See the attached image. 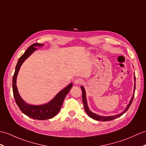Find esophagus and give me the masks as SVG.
Instances as JSON below:
<instances>
[{"label":"esophagus","instance_id":"1","mask_svg":"<svg viewBox=\"0 0 146 146\" xmlns=\"http://www.w3.org/2000/svg\"><path fill=\"white\" fill-rule=\"evenodd\" d=\"M82 80L79 78H75L74 80V83L75 84H80L82 83Z\"/></svg>","mask_w":146,"mask_h":146}]
</instances>
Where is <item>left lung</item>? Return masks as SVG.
Here are the masks:
<instances>
[{"label": "left lung", "mask_w": 146, "mask_h": 146, "mask_svg": "<svg viewBox=\"0 0 146 146\" xmlns=\"http://www.w3.org/2000/svg\"><path fill=\"white\" fill-rule=\"evenodd\" d=\"M134 75H135V74H134ZM134 81H135V76L134 77ZM81 90H82V100H83V104H84V110H85V111L86 112V113L88 114V116L90 117L93 118V119H95V120L100 121H108L113 120L114 119H116V118L122 116V115H123L125 113V112L127 111V110L129 109V108L130 107L132 102H133V98H134V93L133 96V97H132V98L131 99V101H130L129 103L127 104V107L126 108V110H125L122 113H120V114H117V115H114V116H100V115H98V114H96L95 113H92V112H91L89 110L88 106V104H87V102H86V97L85 90H84V87L82 86H81ZM135 83H134V91H135Z\"/></svg>", "instance_id": "8db88e82"}]
</instances>
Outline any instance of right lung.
Wrapping results in <instances>:
<instances>
[{"label":"right lung","mask_w":146,"mask_h":146,"mask_svg":"<svg viewBox=\"0 0 146 146\" xmlns=\"http://www.w3.org/2000/svg\"><path fill=\"white\" fill-rule=\"evenodd\" d=\"M43 45V44L33 43L27 48L25 52L20 57V58L18 60L12 79L13 96H14L15 102L20 108V110H21L23 114L27 115V116L38 120L48 119L56 116L58 113L61 108H62L64 99H65L66 94L68 93L73 86L72 83L70 84L69 85H68L63 90L60 91L52 101H50L49 103L43 105H38V106L30 105L26 103L22 99V98L19 95L17 87L16 86L17 76L20 68L27 58L31 55L35 50H36L35 46H41Z\"/></svg>","instance_id":"add662e5"}]
</instances>
